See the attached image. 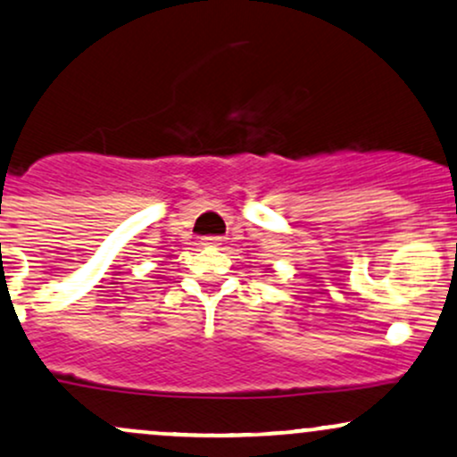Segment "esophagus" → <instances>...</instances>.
Masks as SVG:
<instances>
[{
  "mask_svg": "<svg viewBox=\"0 0 457 457\" xmlns=\"http://www.w3.org/2000/svg\"><path fill=\"white\" fill-rule=\"evenodd\" d=\"M202 245H204V247H219L220 238L219 237H204Z\"/></svg>",
  "mask_w": 457,
  "mask_h": 457,
  "instance_id": "1",
  "label": "esophagus"
}]
</instances>
